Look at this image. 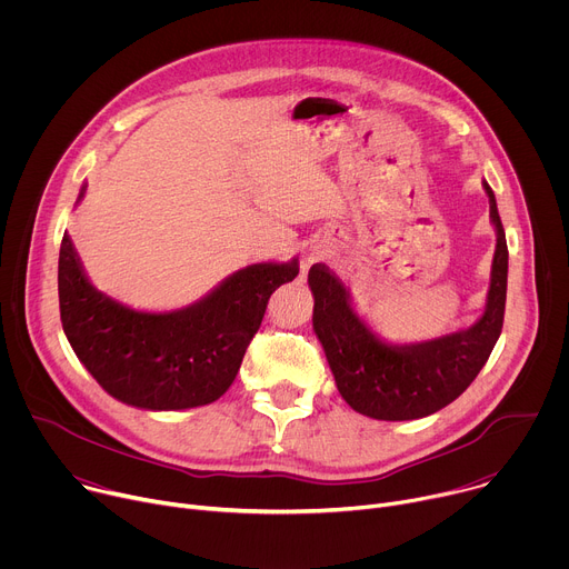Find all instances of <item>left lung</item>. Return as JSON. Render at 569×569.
Listing matches in <instances>:
<instances>
[{
  "label": "left lung",
  "instance_id": "8db88e82",
  "mask_svg": "<svg viewBox=\"0 0 569 569\" xmlns=\"http://www.w3.org/2000/svg\"><path fill=\"white\" fill-rule=\"evenodd\" d=\"M481 184L489 196L498 246L483 312L466 331L417 345L385 342L360 319L345 283L323 266L310 268L312 329L342 398L356 412L378 421L430 417L459 398L489 360L502 333L509 250L496 193Z\"/></svg>",
  "mask_w": 569,
  "mask_h": 569
}]
</instances>
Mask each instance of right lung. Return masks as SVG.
Segmentation results:
<instances>
[{
  "mask_svg": "<svg viewBox=\"0 0 569 569\" xmlns=\"http://www.w3.org/2000/svg\"><path fill=\"white\" fill-rule=\"evenodd\" d=\"M83 196L86 187L78 200ZM297 274V259L254 263L187 308L143 312L90 283L64 231L58 259L60 321L78 360L110 396L152 412L189 410L229 389L270 295Z\"/></svg>",
  "mask_w": 569,
  "mask_h": 569,
  "instance_id": "1",
  "label": "right lung"
}]
</instances>
